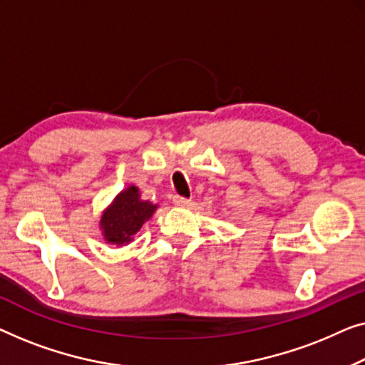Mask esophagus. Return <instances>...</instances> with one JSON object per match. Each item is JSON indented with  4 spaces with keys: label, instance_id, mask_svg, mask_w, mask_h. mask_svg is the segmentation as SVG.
Segmentation results:
<instances>
[{
    "label": "esophagus",
    "instance_id": "1",
    "mask_svg": "<svg viewBox=\"0 0 365 365\" xmlns=\"http://www.w3.org/2000/svg\"><path fill=\"white\" fill-rule=\"evenodd\" d=\"M173 203H175V207H180V208H183V207H188L190 205V200L188 198H183V197H173Z\"/></svg>",
    "mask_w": 365,
    "mask_h": 365
}]
</instances>
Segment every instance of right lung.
<instances>
[{
	"mask_svg": "<svg viewBox=\"0 0 365 365\" xmlns=\"http://www.w3.org/2000/svg\"><path fill=\"white\" fill-rule=\"evenodd\" d=\"M158 205L143 200L135 185L117 193L112 203L101 215V232L104 241L114 246H124L133 241V236L152 218Z\"/></svg>",
	"mask_w": 365,
	"mask_h": 365,
	"instance_id": "right-lung-1",
	"label": "right lung"
}]
</instances>
